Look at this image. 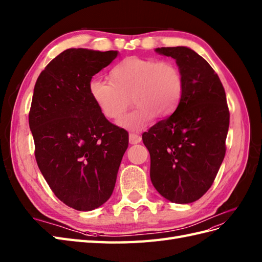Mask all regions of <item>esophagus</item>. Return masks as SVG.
<instances>
[{"label": "esophagus", "mask_w": 262, "mask_h": 262, "mask_svg": "<svg viewBox=\"0 0 262 262\" xmlns=\"http://www.w3.org/2000/svg\"><path fill=\"white\" fill-rule=\"evenodd\" d=\"M129 142L131 144H137L139 142H141V137H140L139 135H136V133H130Z\"/></svg>", "instance_id": "esophagus-1"}]
</instances>
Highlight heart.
<instances>
[{"instance_id": "1", "label": "heart", "mask_w": 262, "mask_h": 262, "mask_svg": "<svg viewBox=\"0 0 262 262\" xmlns=\"http://www.w3.org/2000/svg\"><path fill=\"white\" fill-rule=\"evenodd\" d=\"M110 78H92L89 93L102 116L111 121L124 116L132 98L137 109L120 122L129 130L142 129L156 116L170 117L184 91L183 75L171 61L129 56L111 69Z\"/></svg>"}]
</instances>
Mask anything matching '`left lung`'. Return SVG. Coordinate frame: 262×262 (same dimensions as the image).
<instances>
[{
  "mask_svg": "<svg viewBox=\"0 0 262 262\" xmlns=\"http://www.w3.org/2000/svg\"><path fill=\"white\" fill-rule=\"evenodd\" d=\"M176 60L184 91L173 114L142 135L150 178L157 191L176 203H191L212 186L226 155L229 113L226 92L209 63L186 47L158 48Z\"/></svg>",
  "mask_w": 262,
  "mask_h": 262,
  "instance_id": "1",
  "label": "left lung"
}]
</instances>
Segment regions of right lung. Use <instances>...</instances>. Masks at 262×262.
<instances>
[{
    "label": "right lung",
    "instance_id": "right-lung-1",
    "mask_svg": "<svg viewBox=\"0 0 262 262\" xmlns=\"http://www.w3.org/2000/svg\"><path fill=\"white\" fill-rule=\"evenodd\" d=\"M118 51L68 49L36 80L29 124L35 159L49 187L79 211L103 205L116 186L129 133L112 124L89 93L94 74Z\"/></svg>",
    "mask_w": 262,
    "mask_h": 262
}]
</instances>
